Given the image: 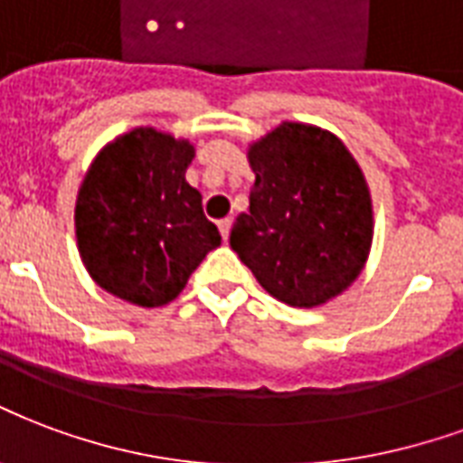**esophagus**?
<instances>
[{"label":"esophagus","mask_w":463,"mask_h":463,"mask_svg":"<svg viewBox=\"0 0 463 463\" xmlns=\"http://www.w3.org/2000/svg\"><path fill=\"white\" fill-rule=\"evenodd\" d=\"M231 218H222V221H218V228H221V235L222 241H228L231 238Z\"/></svg>","instance_id":"1"}]
</instances>
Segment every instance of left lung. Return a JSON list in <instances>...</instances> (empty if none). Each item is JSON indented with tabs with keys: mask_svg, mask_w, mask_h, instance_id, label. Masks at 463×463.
I'll return each instance as SVG.
<instances>
[{
	"mask_svg": "<svg viewBox=\"0 0 463 463\" xmlns=\"http://www.w3.org/2000/svg\"><path fill=\"white\" fill-rule=\"evenodd\" d=\"M250 211L231 248L262 289L289 307H318L361 275L373 241L371 191L336 135L284 122L250 146Z\"/></svg>",
	"mask_w": 463,
	"mask_h": 463,
	"instance_id": "left-lung-1",
	"label": "left lung"
}]
</instances>
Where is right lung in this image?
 I'll list each match as a JSON object with an SVG mask.
<instances>
[{"label": "right lung", "mask_w": 463, "mask_h": 463, "mask_svg": "<svg viewBox=\"0 0 463 463\" xmlns=\"http://www.w3.org/2000/svg\"><path fill=\"white\" fill-rule=\"evenodd\" d=\"M194 146L137 127L102 149L75 201V238L102 289L137 307L176 299L201 260L221 245L188 186Z\"/></svg>", "instance_id": "obj_1"}]
</instances>
